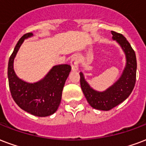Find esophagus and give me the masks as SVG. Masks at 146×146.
<instances>
[{"instance_id": "esophagus-1", "label": "esophagus", "mask_w": 146, "mask_h": 146, "mask_svg": "<svg viewBox=\"0 0 146 146\" xmlns=\"http://www.w3.org/2000/svg\"><path fill=\"white\" fill-rule=\"evenodd\" d=\"M80 63V60L77 56H73V57L70 60V65L72 67V70L73 71H77L78 70V65Z\"/></svg>"}]
</instances>
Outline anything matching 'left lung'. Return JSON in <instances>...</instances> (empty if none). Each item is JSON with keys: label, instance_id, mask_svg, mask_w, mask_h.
<instances>
[{"label": "left lung", "instance_id": "1", "mask_svg": "<svg viewBox=\"0 0 146 146\" xmlns=\"http://www.w3.org/2000/svg\"><path fill=\"white\" fill-rule=\"evenodd\" d=\"M111 33L113 40L121 46L125 56V66L120 77L106 90L100 92L91 87L83 73H80L81 89L89 104L94 109L104 111L112 110L126 100L133 90L136 80L137 62L135 51L122 34L115 31H111Z\"/></svg>", "mask_w": 146, "mask_h": 146}]
</instances>
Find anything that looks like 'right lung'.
Returning a JSON list of instances; mask_svg holds the SVG:
<instances>
[{"instance_id": "right-lung-1", "label": "right lung", "mask_w": 146, "mask_h": 146, "mask_svg": "<svg viewBox=\"0 0 146 146\" xmlns=\"http://www.w3.org/2000/svg\"><path fill=\"white\" fill-rule=\"evenodd\" d=\"M33 36L32 33L24 34L10 56L7 67L9 88L19 107L33 115L45 117L53 114L58 109L71 66L68 64L53 66L42 80L36 83H28L20 79L14 70V58L24 40Z\"/></svg>"}]
</instances>
